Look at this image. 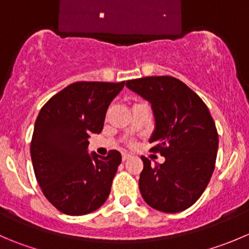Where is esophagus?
Instances as JSON below:
<instances>
[{
    "label": "esophagus",
    "instance_id": "esophagus-1",
    "mask_svg": "<svg viewBox=\"0 0 249 249\" xmlns=\"http://www.w3.org/2000/svg\"><path fill=\"white\" fill-rule=\"evenodd\" d=\"M130 158V154H127V153H123L122 154V159H123V161H125V160H127V159Z\"/></svg>",
    "mask_w": 249,
    "mask_h": 249
}]
</instances>
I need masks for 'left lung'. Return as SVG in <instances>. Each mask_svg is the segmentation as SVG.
<instances>
[{"instance_id": "8db88e82", "label": "left lung", "mask_w": 249, "mask_h": 249, "mask_svg": "<svg viewBox=\"0 0 249 249\" xmlns=\"http://www.w3.org/2000/svg\"><path fill=\"white\" fill-rule=\"evenodd\" d=\"M125 85L151 103L156 119L151 152L165 157L156 165L141 157L139 187L144 202L164 213L190 208L207 189L215 168L219 136L208 107L173 76H147Z\"/></svg>"}]
</instances>
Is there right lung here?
Segmentation results:
<instances>
[{"instance_id":"obj_1","label":"right lung","mask_w":249,"mask_h":249,"mask_svg":"<svg viewBox=\"0 0 249 249\" xmlns=\"http://www.w3.org/2000/svg\"><path fill=\"white\" fill-rule=\"evenodd\" d=\"M122 83L78 81L55 93L41 108L34 127L30 154L41 191L68 215H85L109 196L122 154L88 153L89 137L100 134L110 102Z\"/></svg>"}]
</instances>
